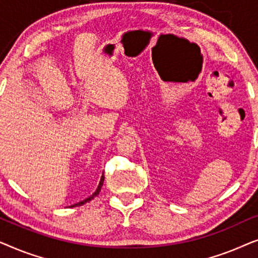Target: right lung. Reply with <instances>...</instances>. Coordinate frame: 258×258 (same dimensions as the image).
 <instances>
[{
    "instance_id": "add662e5",
    "label": "right lung",
    "mask_w": 258,
    "mask_h": 258,
    "mask_svg": "<svg viewBox=\"0 0 258 258\" xmlns=\"http://www.w3.org/2000/svg\"><path fill=\"white\" fill-rule=\"evenodd\" d=\"M103 181H104V175L102 174V176H101V179H100V183H98V185H97V189L95 190V192L93 194V195H90L89 197H87L86 200L81 201V202H79V203H75V204H73V206H70V208H74V207H80V206H82V204L87 203V202H89V201H91V200H94V197H96V196L98 195V194H100V191H101V188H102V185H103Z\"/></svg>"
}]
</instances>
